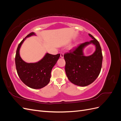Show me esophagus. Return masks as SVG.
Instances as JSON below:
<instances>
[{
    "mask_svg": "<svg viewBox=\"0 0 121 121\" xmlns=\"http://www.w3.org/2000/svg\"><path fill=\"white\" fill-rule=\"evenodd\" d=\"M60 57L61 58H63L64 57V53H60Z\"/></svg>",
    "mask_w": 121,
    "mask_h": 121,
    "instance_id": "esophagus-1",
    "label": "esophagus"
}]
</instances>
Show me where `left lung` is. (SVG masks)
<instances>
[{
    "label": "left lung",
    "instance_id": "obj_1",
    "mask_svg": "<svg viewBox=\"0 0 121 121\" xmlns=\"http://www.w3.org/2000/svg\"><path fill=\"white\" fill-rule=\"evenodd\" d=\"M88 35L92 40L80 44L64 56L68 79L75 85L82 87L93 83L99 75L102 67V54L99 43L92 35ZM91 43L96 46V50L90 56H84L83 49Z\"/></svg>",
    "mask_w": 121,
    "mask_h": 121
}]
</instances>
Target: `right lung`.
Wrapping results in <instances>:
<instances>
[{
    "label": "right lung",
    "mask_w": 121,
    "mask_h": 121,
    "mask_svg": "<svg viewBox=\"0 0 121 121\" xmlns=\"http://www.w3.org/2000/svg\"><path fill=\"white\" fill-rule=\"evenodd\" d=\"M36 35L34 32L30 33L23 39L17 46L15 63L18 76L25 85L33 89H40L50 82L51 72L60 56L46 53L42 59L34 63H27L20 56V49L27 38Z\"/></svg>",
    "instance_id": "right-lung-1"
}]
</instances>
